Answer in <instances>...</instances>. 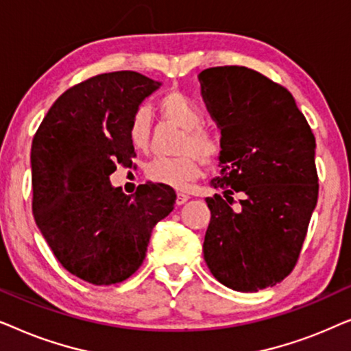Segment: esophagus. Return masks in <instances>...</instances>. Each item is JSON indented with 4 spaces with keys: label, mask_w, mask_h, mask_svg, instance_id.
I'll return each instance as SVG.
<instances>
[{
    "label": "esophagus",
    "mask_w": 351,
    "mask_h": 351,
    "mask_svg": "<svg viewBox=\"0 0 351 351\" xmlns=\"http://www.w3.org/2000/svg\"><path fill=\"white\" fill-rule=\"evenodd\" d=\"M189 199H190L189 195H185V193H177L176 203H177V206H182V204H185Z\"/></svg>",
    "instance_id": "1"
}]
</instances>
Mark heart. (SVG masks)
Masks as SVG:
<instances>
[{"mask_svg":"<svg viewBox=\"0 0 351 351\" xmlns=\"http://www.w3.org/2000/svg\"><path fill=\"white\" fill-rule=\"evenodd\" d=\"M158 113L166 121L182 128L177 142L176 156H160L148 162L145 177L155 184L172 189H185L201 174V165L217 156L219 142L208 128L203 126V112L193 100L179 90H171L160 97L156 104ZM129 142L138 150L147 148L150 141V114L145 108L134 112L128 126Z\"/></svg>","mask_w":351,"mask_h":351,"instance_id":"1","label":"heart"}]
</instances>
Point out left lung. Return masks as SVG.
<instances>
[{
	"mask_svg": "<svg viewBox=\"0 0 351 351\" xmlns=\"http://www.w3.org/2000/svg\"><path fill=\"white\" fill-rule=\"evenodd\" d=\"M201 95L220 129V176L206 198L203 252L210 273L233 291L275 286L295 267L318 201L315 136L292 94L246 66L206 69ZM243 193L242 208L231 195Z\"/></svg>",
	"mask_w": 351,
	"mask_h": 351,
	"instance_id": "1",
	"label": "left lung"
}]
</instances>
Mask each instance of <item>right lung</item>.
I'll use <instances>...</instances> for the list:
<instances>
[{
	"mask_svg": "<svg viewBox=\"0 0 351 351\" xmlns=\"http://www.w3.org/2000/svg\"><path fill=\"white\" fill-rule=\"evenodd\" d=\"M160 86L137 71L93 76L56 100L33 137V217L62 267L90 285L134 275L153 227L174 209L167 185L128 196L110 184L118 165L132 166L129 121Z\"/></svg>",
	"mask_w": 351,
	"mask_h": 351,
	"instance_id": "right-lung-1",
	"label": "right lung"
}]
</instances>
